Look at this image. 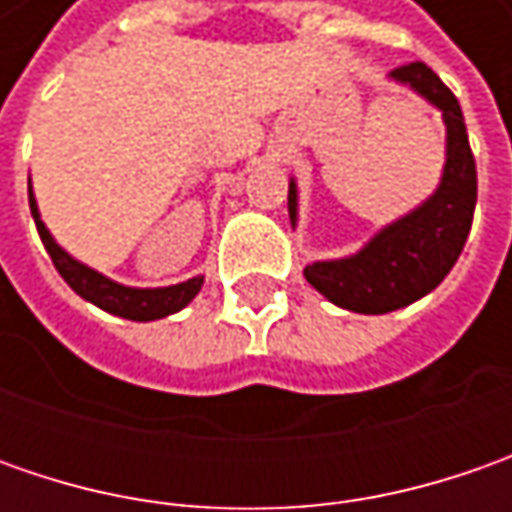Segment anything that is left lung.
I'll list each match as a JSON object with an SVG mask.
<instances>
[{"label":"left lung","mask_w":512,"mask_h":512,"mask_svg":"<svg viewBox=\"0 0 512 512\" xmlns=\"http://www.w3.org/2000/svg\"><path fill=\"white\" fill-rule=\"evenodd\" d=\"M387 79L442 110L444 168L439 185L422 205L384 225L356 253L305 267V279L327 302L364 316L413 305L442 285L462 256L476 210V159L470 153L459 99L424 62L390 70ZM287 213L290 225H299L296 179H290L287 190Z\"/></svg>","instance_id":"left-lung-1"}]
</instances>
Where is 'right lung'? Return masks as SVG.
I'll return each mask as SVG.
<instances>
[{
    "instance_id": "1",
    "label": "right lung",
    "mask_w": 512,
    "mask_h": 512,
    "mask_svg": "<svg viewBox=\"0 0 512 512\" xmlns=\"http://www.w3.org/2000/svg\"><path fill=\"white\" fill-rule=\"evenodd\" d=\"M28 202L30 216H33L36 230H39V236H42V245H45L48 256L53 259L59 276H62L85 302L102 307L105 313L122 316V319H130V322H156V319H165L170 313H179L182 307L190 305V302L196 299V293L205 285V276H193V279H187V282H179V285L168 287H130L122 285V282H113L105 273L82 265L79 259H73L62 245H56V239L50 236V230L45 227V222H42V213H39V205H36V196H33L30 179Z\"/></svg>"
}]
</instances>
